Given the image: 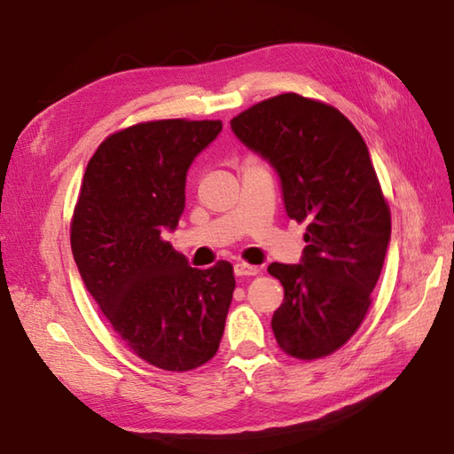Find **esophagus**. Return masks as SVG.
<instances>
[{
	"mask_svg": "<svg viewBox=\"0 0 454 454\" xmlns=\"http://www.w3.org/2000/svg\"><path fill=\"white\" fill-rule=\"evenodd\" d=\"M260 271L258 266H252V263H246V262H240L236 263L234 266V274L238 278H248V276H255Z\"/></svg>",
	"mask_w": 454,
	"mask_h": 454,
	"instance_id": "1",
	"label": "esophagus"
}]
</instances>
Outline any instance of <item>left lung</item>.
Masks as SVG:
<instances>
[{"label": "left lung", "mask_w": 454, "mask_h": 454, "mask_svg": "<svg viewBox=\"0 0 454 454\" xmlns=\"http://www.w3.org/2000/svg\"><path fill=\"white\" fill-rule=\"evenodd\" d=\"M278 172L287 216L306 222L300 263H270L284 286L271 329L287 356L325 357L357 332L391 240V212L359 130L332 105L284 93L230 121Z\"/></svg>", "instance_id": "1"}]
</instances>
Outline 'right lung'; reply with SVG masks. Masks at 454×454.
<instances>
[{"mask_svg": "<svg viewBox=\"0 0 454 454\" xmlns=\"http://www.w3.org/2000/svg\"><path fill=\"white\" fill-rule=\"evenodd\" d=\"M222 121L138 122L106 137L89 160L71 220V250L127 348L164 371L216 356L236 287L230 262L191 268L162 240L184 212L186 172Z\"/></svg>", "mask_w": 454, "mask_h": 454, "instance_id": "1", "label": "right lung"}]
</instances>
